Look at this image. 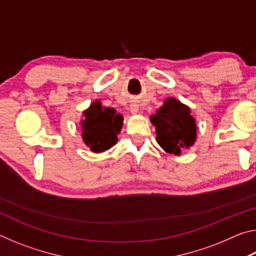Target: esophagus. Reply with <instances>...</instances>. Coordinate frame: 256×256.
I'll list each match as a JSON object with an SVG mask.
<instances>
[{"label": "esophagus", "instance_id": "34e87169", "mask_svg": "<svg viewBox=\"0 0 256 256\" xmlns=\"http://www.w3.org/2000/svg\"><path fill=\"white\" fill-rule=\"evenodd\" d=\"M130 110H131V112L132 114H138V105H131V108H130Z\"/></svg>", "mask_w": 256, "mask_h": 256}]
</instances>
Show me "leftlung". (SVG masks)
<instances>
[{
  "label": "left lung",
  "mask_w": 256,
  "mask_h": 256,
  "mask_svg": "<svg viewBox=\"0 0 256 256\" xmlns=\"http://www.w3.org/2000/svg\"><path fill=\"white\" fill-rule=\"evenodd\" d=\"M150 122L156 128V140L167 154L180 156L182 150L196 144V118L190 115V108L174 97L164 99L162 106L150 116Z\"/></svg>",
  "instance_id": "left-lung-1"
}]
</instances>
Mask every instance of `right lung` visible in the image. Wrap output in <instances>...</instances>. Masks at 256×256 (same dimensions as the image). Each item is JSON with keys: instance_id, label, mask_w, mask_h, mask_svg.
Instances as JSON below:
<instances>
[{"instance_id": "add662e5", "label": "right lung", "mask_w": 256, "mask_h": 256, "mask_svg": "<svg viewBox=\"0 0 256 256\" xmlns=\"http://www.w3.org/2000/svg\"><path fill=\"white\" fill-rule=\"evenodd\" d=\"M81 120V136L84 144L94 154L110 149L118 142V136L123 128V116L115 108L105 107L99 99L92 102L84 110Z\"/></svg>"}]
</instances>
